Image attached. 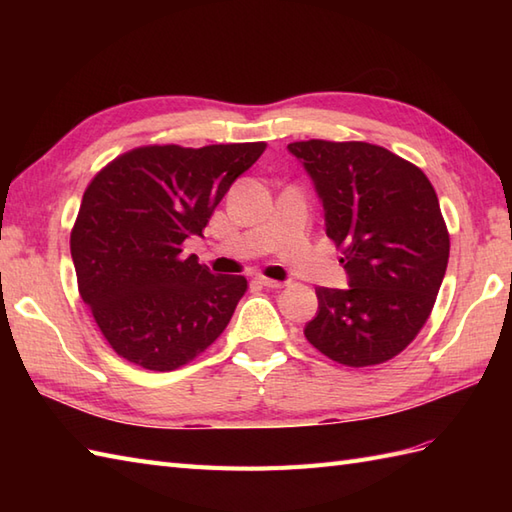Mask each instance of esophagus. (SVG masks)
Returning <instances> with one entry per match:
<instances>
[{
	"label": "esophagus",
	"instance_id": "1",
	"mask_svg": "<svg viewBox=\"0 0 512 512\" xmlns=\"http://www.w3.org/2000/svg\"><path fill=\"white\" fill-rule=\"evenodd\" d=\"M257 284H262L266 288H284L286 281H277V279H268V277H257Z\"/></svg>",
	"mask_w": 512,
	"mask_h": 512
}]
</instances>
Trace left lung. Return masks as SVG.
Listing matches in <instances>:
<instances>
[{
    "instance_id": "left-lung-1",
    "label": "left lung",
    "mask_w": 512,
    "mask_h": 512,
    "mask_svg": "<svg viewBox=\"0 0 512 512\" xmlns=\"http://www.w3.org/2000/svg\"><path fill=\"white\" fill-rule=\"evenodd\" d=\"M341 248L347 286L317 288L319 312L303 334L347 367L385 363L427 323L449 264V233L429 178L369 143H290Z\"/></svg>"
}]
</instances>
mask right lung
<instances>
[{"mask_svg": "<svg viewBox=\"0 0 512 512\" xmlns=\"http://www.w3.org/2000/svg\"><path fill=\"white\" fill-rule=\"evenodd\" d=\"M266 143L200 149L149 145L96 173L70 235L81 299L112 350L154 372L202 354L231 321L248 288L182 257L215 206L264 154Z\"/></svg>", "mask_w": 512, "mask_h": 512, "instance_id": "right-lung-1", "label": "right lung"}]
</instances>
